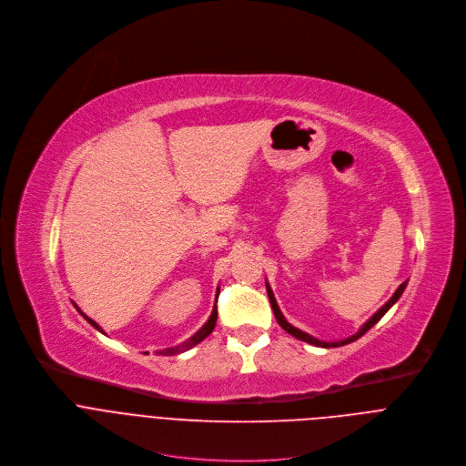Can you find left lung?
<instances>
[{
	"mask_svg": "<svg viewBox=\"0 0 466 466\" xmlns=\"http://www.w3.org/2000/svg\"><path fill=\"white\" fill-rule=\"evenodd\" d=\"M406 285H408V281H404L399 289H397V292L393 294V298L373 316V318H369L361 327H360V330L356 332V334H352V336H349V338H345V339H339V341H321V339H318V338H314V336H310V334H307V332H303V330H299V329H296L294 325H290L287 319H285V316L281 314V310H279V307H277V301H275V298H273V292H271V289H269V285L266 283V290H268V298H269V303H271V310H273V314H275V319H277V323L281 325L289 334H292V336H296L298 339H301V341H307V343H310V345H316V347H325V349H329V347H341V345H347V343H350V341H356L358 338H361L370 327L373 325H377L380 319H382V316L399 301V298L402 296V292L406 290Z\"/></svg>",
	"mask_w": 466,
	"mask_h": 466,
	"instance_id": "8db88e82",
	"label": "left lung"
}]
</instances>
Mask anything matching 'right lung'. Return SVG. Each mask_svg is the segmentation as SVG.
Listing matches in <instances>:
<instances>
[{"label":"right lung","instance_id":"add662e5","mask_svg":"<svg viewBox=\"0 0 466 466\" xmlns=\"http://www.w3.org/2000/svg\"><path fill=\"white\" fill-rule=\"evenodd\" d=\"M217 298H218V292H217ZM76 310H78V307H76ZM80 312V310H78ZM82 314V312H80ZM84 316V314H82ZM217 316H218V312H217V305H215V309H213V312H211V316H209V319H208V323L195 334V336H191L187 341H183V343H179V345H176V347H170V349H165L163 350V354H177V352H183V350H187V349H191V347H195L197 343H200L202 339H206L211 332H213V329H215V325H217ZM84 319L91 325V327H96L97 330H101L103 332V329L93 321L91 318H87V316H84Z\"/></svg>","mask_w":466,"mask_h":466}]
</instances>
